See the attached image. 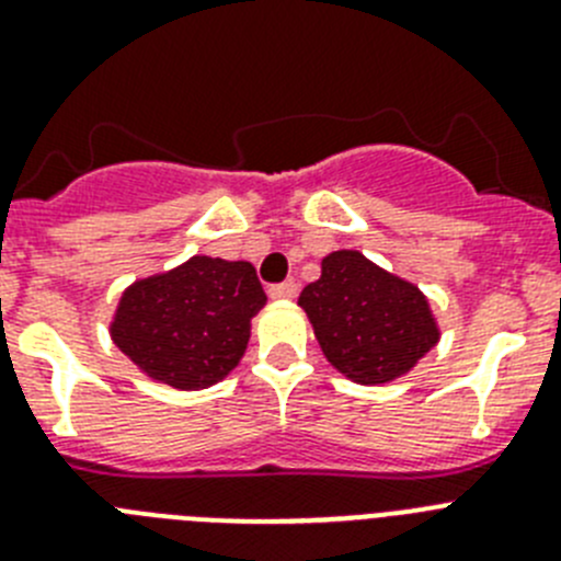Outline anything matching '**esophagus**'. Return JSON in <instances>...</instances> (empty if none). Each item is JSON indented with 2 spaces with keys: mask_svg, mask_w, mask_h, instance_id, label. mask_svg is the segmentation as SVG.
<instances>
[{
  "mask_svg": "<svg viewBox=\"0 0 561 561\" xmlns=\"http://www.w3.org/2000/svg\"><path fill=\"white\" fill-rule=\"evenodd\" d=\"M270 297L272 300H291V297H297V284L295 280H284V284L270 286Z\"/></svg>",
  "mask_w": 561,
  "mask_h": 561,
  "instance_id": "34e87169",
  "label": "esophagus"
}]
</instances>
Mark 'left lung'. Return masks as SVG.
<instances>
[{
    "label": "left lung",
    "instance_id": "1",
    "mask_svg": "<svg viewBox=\"0 0 561 561\" xmlns=\"http://www.w3.org/2000/svg\"><path fill=\"white\" fill-rule=\"evenodd\" d=\"M297 306L325 359L359 385L408 374L438 342L424 295L354 250L323 257V275L300 291Z\"/></svg>",
    "mask_w": 561,
    "mask_h": 561
}]
</instances>
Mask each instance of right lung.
<instances>
[{"label": "right lung", "instance_id": "1", "mask_svg": "<svg viewBox=\"0 0 561 561\" xmlns=\"http://www.w3.org/2000/svg\"><path fill=\"white\" fill-rule=\"evenodd\" d=\"M266 295L247 261L196 255L123 295L114 345L151 379L196 390L225 379L250 342Z\"/></svg>", "mask_w": 561, "mask_h": 561}]
</instances>
